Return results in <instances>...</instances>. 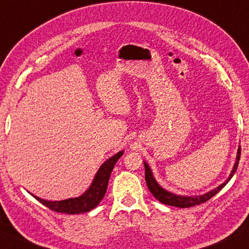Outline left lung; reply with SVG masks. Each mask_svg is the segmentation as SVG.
<instances>
[{"mask_svg": "<svg viewBox=\"0 0 249 249\" xmlns=\"http://www.w3.org/2000/svg\"><path fill=\"white\" fill-rule=\"evenodd\" d=\"M239 159H240V147L238 149V152H237V160L235 162V166H234V168H232L231 174L228 177L226 182H224L223 185H220L219 187H217L216 189L209 191V193H207V194L201 195V196H196V197L177 196V195L171 194V193H169V191L164 190L163 188H161V187L158 185V183H157V181L154 178V176H152L150 168H149V166L146 162L143 163L144 164V179H146L147 186H148L149 190H150V193L154 195V196L160 202H162V204H164V205L175 206V207H179V208H189V207H193V206L200 205V204H202V202H206L207 200H209L210 198L215 196L218 191H220L221 189H223L224 187L226 186V183L231 180L232 176H234V174L236 173L237 167H238V163H239Z\"/></svg>", "mask_w": 249, "mask_h": 249, "instance_id": "left-lung-1", "label": "left lung"}]
</instances>
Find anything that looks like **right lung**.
<instances>
[{"mask_svg":"<svg viewBox=\"0 0 249 249\" xmlns=\"http://www.w3.org/2000/svg\"><path fill=\"white\" fill-rule=\"evenodd\" d=\"M122 155H124V151L118 152L117 155H114L102 164L100 169L98 170L97 175H95L92 185L90 186V188L88 189L82 196L60 201H48L41 199V198L34 196V195H32V196L36 198V200H39L41 204L47 206L49 209H51L53 212L56 213H71V215H74V213L90 212L91 209L97 207L99 202H100L102 200V198L105 197L110 175H111L114 164H116L118 159H119Z\"/></svg>","mask_w":249,"mask_h":249,"instance_id":"1","label":"right lung"}]
</instances>
